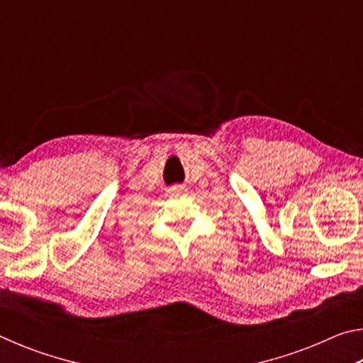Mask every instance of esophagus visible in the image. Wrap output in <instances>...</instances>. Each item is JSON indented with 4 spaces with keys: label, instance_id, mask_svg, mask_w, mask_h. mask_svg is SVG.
<instances>
[{
    "label": "esophagus",
    "instance_id": "obj_1",
    "mask_svg": "<svg viewBox=\"0 0 363 363\" xmlns=\"http://www.w3.org/2000/svg\"><path fill=\"white\" fill-rule=\"evenodd\" d=\"M168 192L171 194V195H176V194H182V192H186V187L184 186H173V187H169V190Z\"/></svg>",
    "mask_w": 363,
    "mask_h": 363
}]
</instances>
